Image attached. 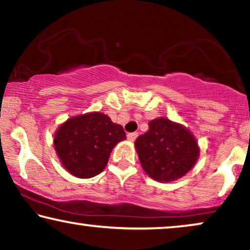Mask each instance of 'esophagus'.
Wrapping results in <instances>:
<instances>
[{"label":"esophagus","mask_w":250,"mask_h":250,"mask_svg":"<svg viewBox=\"0 0 250 250\" xmlns=\"http://www.w3.org/2000/svg\"><path fill=\"white\" fill-rule=\"evenodd\" d=\"M138 133L136 132H133V133H128L127 134V139L129 140V141H134V140L138 138Z\"/></svg>","instance_id":"obj_1"}]
</instances>
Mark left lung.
I'll return each mask as SVG.
<instances>
[{"mask_svg": "<svg viewBox=\"0 0 250 250\" xmlns=\"http://www.w3.org/2000/svg\"><path fill=\"white\" fill-rule=\"evenodd\" d=\"M145 172L158 182H172L186 175L197 163L199 146L192 133L179 123L160 117L135 140Z\"/></svg>", "mask_w": 250, "mask_h": 250, "instance_id": "obj_1", "label": "left lung"}]
</instances>
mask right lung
<instances>
[{
	"instance_id": "obj_1",
	"label": "right lung",
	"mask_w": 250,
	"mask_h": 250,
	"mask_svg": "<svg viewBox=\"0 0 250 250\" xmlns=\"http://www.w3.org/2000/svg\"><path fill=\"white\" fill-rule=\"evenodd\" d=\"M126 139L124 128L102 112L75 116L60 125L54 134V149L71 175L90 179L107 166L118 142Z\"/></svg>"
}]
</instances>
